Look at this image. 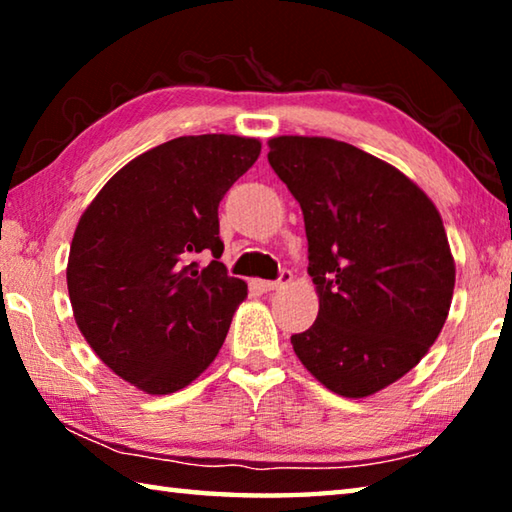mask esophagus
Segmentation results:
<instances>
[{"mask_svg":"<svg viewBox=\"0 0 512 512\" xmlns=\"http://www.w3.org/2000/svg\"><path fill=\"white\" fill-rule=\"evenodd\" d=\"M291 277H293L291 271H282V275L277 277V280H257V287L262 291H277V289H282L284 284H289Z\"/></svg>","mask_w":512,"mask_h":512,"instance_id":"1","label":"esophagus"}]
</instances>
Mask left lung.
<instances>
[{
    "instance_id": "left-lung-1",
    "label": "left lung",
    "mask_w": 512,
    "mask_h": 512,
    "mask_svg": "<svg viewBox=\"0 0 512 512\" xmlns=\"http://www.w3.org/2000/svg\"><path fill=\"white\" fill-rule=\"evenodd\" d=\"M268 162L302 207L318 318L291 345L336 395L368 397L420 363L454 296L440 212L393 164L332 137L280 135Z\"/></svg>"
}]
</instances>
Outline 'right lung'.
<instances>
[{
  "label": "right lung",
  "mask_w": 512,
  "mask_h": 512,
  "mask_svg": "<svg viewBox=\"0 0 512 512\" xmlns=\"http://www.w3.org/2000/svg\"><path fill=\"white\" fill-rule=\"evenodd\" d=\"M257 137L187 135L137 155L85 207L67 259L74 320L128 384L169 395L216 359L248 284L219 262V203ZM215 259L201 269L195 255Z\"/></svg>",
  "instance_id": "right-lung-1"
}]
</instances>
